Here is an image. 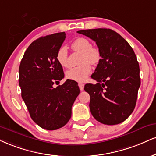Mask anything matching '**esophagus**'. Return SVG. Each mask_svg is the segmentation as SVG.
Masks as SVG:
<instances>
[{"mask_svg":"<svg viewBox=\"0 0 156 156\" xmlns=\"http://www.w3.org/2000/svg\"><path fill=\"white\" fill-rule=\"evenodd\" d=\"M79 85V87H80V90L82 91V90H84V84L83 83H81V82H80V83L78 84Z\"/></svg>","mask_w":156,"mask_h":156,"instance_id":"esophagus-1","label":"esophagus"}]
</instances>
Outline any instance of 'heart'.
<instances>
[{
    "instance_id": "b5f03b06",
    "label": "heart",
    "mask_w": 156,
    "mask_h": 156,
    "mask_svg": "<svg viewBox=\"0 0 156 156\" xmlns=\"http://www.w3.org/2000/svg\"><path fill=\"white\" fill-rule=\"evenodd\" d=\"M71 46L73 51L82 53L80 57V63H82V64L67 71L66 77L74 81L84 82L87 80L91 72L90 63L95 65L101 61V52L98 48L93 47L90 40L84 37H78L72 42ZM56 59L61 66L64 68L69 67V53L65 46H61L58 50Z\"/></svg>"
}]
</instances>
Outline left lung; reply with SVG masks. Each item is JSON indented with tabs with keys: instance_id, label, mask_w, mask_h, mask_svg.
<instances>
[{
	"instance_id": "8db88e82",
	"label": "left lung",
	"mask_w": 156,
	"mask_h": 156,
	"mask_svg": "<svg viewBox=\"0 0 156 156\" xmlns=\"http://www.w3.org/2000/svg\"><path fill=\"white\" fill-rule=\"evenodd\" d=\"M77 33L95 42L101 58L91 77L97 84H86L90 109L102 124H120L135 108L140 86V66L135 53L126 40L111 29L80 30Z\"/></svg>"
}]
</instances>
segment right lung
<instances>
[{"label":"right lung","mask_w":156,"mask_h":156,"mask_svg":"<svg viewBox=\"0 0 156 156\" xmlns=\"http://www.w3.org/2000/svg\"><path fill=\"white\" fill-rule=\"evenodd\" d=\"M66 38L58 32L38 38L25 51L19 69V84L23 101L32 120L40 127L55 130L67 124L73 103L80 94L77 82L64 77L56 53Z\"/></svg>","instance_id":"1"}]
</instances>
